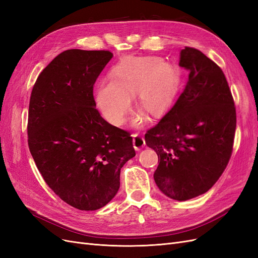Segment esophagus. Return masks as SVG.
Segmentation results:
<instances>
[{
	"instance_id": "esophagus-1",
	"label": "esophagus",
	"mask_w": 258,
	"mask_h": 258,
	"mask_svg": "<svg viewBox=\"0 0 258 258\" xmlns=\"http://www.w3.org/2000/svg\"><path fill=\"white\" fill-rule=\"evenodd\" d=\"M132 138H134L132 142H134V147L136 151H140L142 147L145 146V140L143 139V137H141L138 134H134L132 135Z\"/></svg>"
}]
</instances>
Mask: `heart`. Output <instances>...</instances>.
I'll return each instance as SVG.
<instances>
[{
  "label": "heart",
  "mask_w": 258,
  "mask_h": 258,
  "mask_svg": "<svg viewBox=\"0 0 258 258\" xmlns=\"http://www.w3.org/2000/svg\"><path fill=\"white\" fill-rule=\"evenodd\" d=\"M177 81L175 69L158 57L128 58L113 68L111 81L100 83L96 102L107 121L119 127L127 120L131 97L136 95L140 110L157 116L173 99ZM135 122L141 124L143 116L139 115Z\"/></svg>",
  "instance_id": "b5f03b06"
}]
</instances>
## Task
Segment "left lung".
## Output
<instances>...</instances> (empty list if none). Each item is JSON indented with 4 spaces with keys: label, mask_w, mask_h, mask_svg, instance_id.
<instances>
[{
    "label": "left lung",
    "mask_w": 258,
    "mask_h": 258,
    "mask_svg": "<svg viewBox=\"0 0 258 258\" xmlns=\"http://www.w3.org/2000/svg\"><path fill=\"white\" fill-rule=\"evenodd\" d=\"M188 71L185 88L162 118L145 134L158 156V188L185 201L207 192L227 167L236 132V106L227 80L215 62L192 47L181 50Z\"/></svg>",
    "instance_id": "left-lung-1"
}]
</instances>
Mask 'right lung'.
<instances>
[{"label":"right lung","mask_w":258,"mask_h":258,"mask_svg":"<svg viewBox=\"0 0 258 258\" xmlns=\"http://www.w3.org/2000/svg\"><path fill=\"white\" fill-rule=\"evenodd\" d=\"M112 57L108 50H66L43 70L31 92V155L53 192L83 211L115 197L120 169L136 156L129 132L96 108L93 85Z\"/></svg>","instance_id":"1"}]
</instances>
